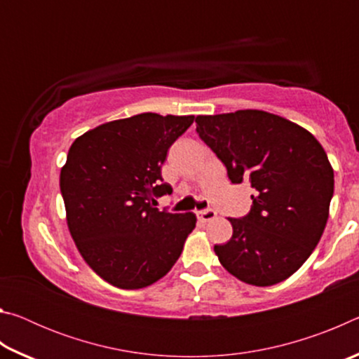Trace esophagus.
<instances>
[{
    "instance_id": "esophagus-1",
    "label": "esophagus",
    "mask_w": 359,
    "mask_h": 359,
    "mask_svg": "<svg viewBox=\"0 0 359 359\" xmlns=\"http://www.w3.org/2000/svg\"><path fill=\"white\" fill-rule=\"evenodd\" d=\"M215 217H217V212L214 209H204V210L198 212V218L203 222H210V220H214Z\"/></svg>"
}]
</instances>
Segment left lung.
<instances>
[{
	"label": "left lung",
	"instance_id": "8db88e82",
	"mask_svg": "<svg viewBox=\"0 0 359 359\" xmlns=\"http://www.w3.org/2000/svg\"><path fill=\"white\" fill-rule=\"evenodd\" d=\"M196 131L229 180L253 188L250 212L229 218L233 236L214 247L222 266L255 287L283 282L311 257L330 217L334 171L325 149L302 126L257 109L198 115Z\"/></svg>",
	"mask_w": 359,
	"mask_h": 359
}]
</instances>
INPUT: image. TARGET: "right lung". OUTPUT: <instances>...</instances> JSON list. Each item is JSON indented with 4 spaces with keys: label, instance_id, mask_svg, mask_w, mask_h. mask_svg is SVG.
I'll use <instances>...</instances> for the list:
<instances>
[{
    "label": "right lung",
    "instance_id": "add662e5",
    "mask_svg": "<svg viewBox=\"0 0 359 359\" xmlns=\"http://www.w3.org/2000/svg\"><path fill=\"white\" fill-rule=\"evenodd\" d=\"M194 115L139 114L102 123L72 142L60 174L66 222L102 280L137 290L165 277L179 259L196 215L154 208L171 194L161 165Z\"/></svg>",
    "mask_w": 359,
    "mask_h": 359
}]
</instances>
